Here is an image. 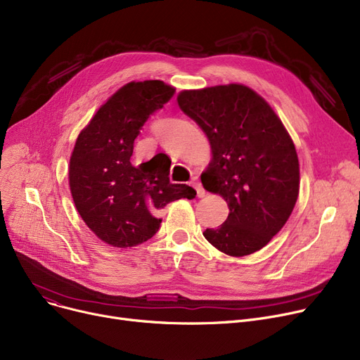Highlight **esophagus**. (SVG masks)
<instances>
[{"label":"esophagus","instance_id":"obj_1","mask_svg":"<svg viewBox=\"0 0 360 360\" xmlns=\"http://www.w3.org/2000/svg\"><path fill=\"white\" fill-rule=\"evenodd\" d=\"M191 184H193V186L195 188L197 195H198L200 198L205 195V191H204V188H202V185H201V182H200V179H198V176H193V179H191Z\"/></svg>","mask_w":360,"mask_h":360}]
</instances>
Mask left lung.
Wrapping results in <instances>:
<instances>
[{"label":"left lung","instance_id":"obj_1","mask_svg":"<svg viewBox=\"0 0 360 360\" xmlns=\"http://www.w3.org/2000/svg\"><path fill=\"white\" fill-rule=\"evenodd\" d=\"M178 105L212 146L202 186L229 205L226 221L205 229L204 238L232 257L266 247L288 221L299 194V160L285 125L242 84L184 90Z\"/></svg>","mask_w":360,"mask_h":360}]
</instances>
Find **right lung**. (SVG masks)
I'll return each mask as SVG.
<instances>
[{"label": "right lung", "mask_w": 360, "mask_h": 360, "mask_svg": "<svg viewBox=\"0 0 360 360\" xmlns=\"http://www.w3.org/2000/svg\"><path fill=\"white\" fill-rule=\"evenodd\" d=\"M174 94L160 80L131 82L99 108L75 141L68 169L75 209L112 247L146 242L159 231L158 213L166 204L197 194L185 184H170L167 156L131 163L140 129Z\"/></svg>", "instance_id": "right-lung-1"}]
</instances>
